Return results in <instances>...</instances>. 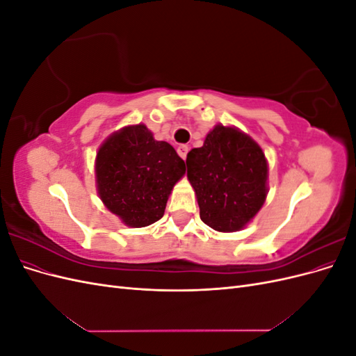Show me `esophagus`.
Segmentation results:
<instances>
[{"mask_svg":"<svg viewBox=\"0 0 356 356\" xmlns=\"http://www.w3.org/2000/svg\"><path fill=\"white\" fill-rule=\"evenodd\" d=\"M177 153H178V156H179L181 159L186 160L187 153H188V147H187V145H179V147L177 148Z\"/></svg>","mask_w":356,"mask_h":356,"instance_id":"obj_1","label":"esophagus"}]
</instances>
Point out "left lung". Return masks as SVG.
<instances>
[{"mask_svg": "<svg viewBox=\"0 0 356 356\" xmlns=\"http://www.w3.org/2000/svg\"><path fill=\"white\" fill-rule=\"evenodd\" d=\"M187 177L196 191L200 220L218 232L251 221L267 195V161L254 139L215 126L200 148L187 154Z\"/></svg>", "mask_w": 356, "mask_h": 356, "instance_id": "obj_1", "label": "left lung"}]
</instances>
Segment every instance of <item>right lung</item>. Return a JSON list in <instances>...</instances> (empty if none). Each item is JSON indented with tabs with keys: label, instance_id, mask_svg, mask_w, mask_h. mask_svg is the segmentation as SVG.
I'll return each instance as SVG.
<instances>
[{
	"label": "right lung",
	"instance_id": "obj_1",
	"mask_svg": "<svg viewBox=\"0 0 356 356\" xmlns=\"http://www.w3.org/2000/svg\"><path fill=\"white\" fill-rule=\"evenodd\" d=\"M95 170L105 207L131 227H145L163 217L168 196L186 165L174 147L156 141L144 124H136L106 139Z\"/></svg>",
	"mask_w": 356,
	"mask_h": 356
}]
</instances>
